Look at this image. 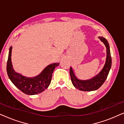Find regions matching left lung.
<instances>
[{"label": "left lung", "instance_id": "8db88e82", "mask_svg": "<svg viewBox=\"0 0 124 124\" xmlns=\"http://www.w3.org/2000/svg\"><path fill=\"white\" fill-rule=\"evenodd\" d=\"M99 38L101 42H103L106 46L107 48V57L106 63L104 67L100 73L91 79L87 80H81L78 79L76 77L73 70L72 68H70V76L71 81L73 86L76 89L79 90L84 91H94L99 89L107 79L108 74L109 73V70L111 68L112 59L111 56V52L109 46V43L106 38L103 37H99Z\"/></svg>", "mask_w": 124, "mask_h": 124}]
</instances>
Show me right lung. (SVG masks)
Segmentation results:
<instances>
[{"mask_svg":"<svg viewBox=\"0 0 124 124\" xmlns=\"http://www.w3.org/2000/svg\"><path fill=\"white\" fill-rule=\"evenodd\" d=\"M12 49V47L11 46L9 48L7 63V72L10 80L15 86L23 93L30 95L39 94L47 89L51 81L52 73L59 63H54L48 65L41 73L36 77H25L15 72L13 68L11 62Z\"/></svg>","mask_w":124,"mask_h":124,"instance_id":"1","label":"right lung"}]
</instances>
